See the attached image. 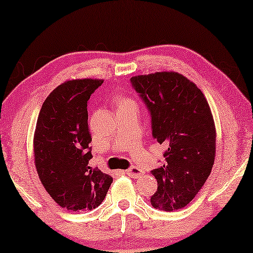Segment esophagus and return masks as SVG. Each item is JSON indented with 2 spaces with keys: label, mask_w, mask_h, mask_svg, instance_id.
Here are the masks:
<instances>
[{
  "label": "esophagus",
  "mask_w": 253,
  "mask_h": 253,
  "mask_svg": "<svg viewBox=\"0 0 253 253\" xmlns=\"http://www.w3.org/2000/svg\"><path fill=\"white\" fill-rule=\"evenodd\" d=\"M125 172H126L127 175L133 176V177H139L140 175H143V171H141L140 169H139V168H136V167L129 168V169L125 171Z\"/></svg>",
  "instance_id": "1"
}]
</instances>
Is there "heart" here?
<instances>
[{
  "mask_svg": "<svg viewBox=\"0 0 253 253\" xmlns=\"http://www.w3.org/2000/svg\"><path fill=\"white\" fill-rule=\"evenodd\" d=\"M115 103H117V108H138V102L133 97L128 95H119L115 98Z\"/></svg>",
  "mask_w": 253,
  "mask_h": 253,
  "instance_id": "1",
  "label": "heart"
}]
</instances>
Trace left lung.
<instances>
[{"instance_id": "8db88e82", "label": "left lung", "mask_w": 253, "mask_h": 253, "mask_svg": "<svg viewBox=\"0 0 253 253\" xmlns=\"http://www.w3.org/2000/svg\"><path fill=\"white\" fill-rule=\"evenodd\" d=\"M152 118V135L167 146L162 167L152 171L158 183L151 205L161 211L185 207L211 175L215 161L216 129L201 89L175 71L130 78Z\"/></svg>"}]
</instances>
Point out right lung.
Returning a JSON list of instances; mask_svg holds the SVG:
<instances>
[{"label": "right lung", "mask_w": 253, "mask_h": 253, "mask_svg": "<svg viewBox=\"0 0 253 253\" xmlns=\"http://www.w3.org/2000/svg\"><path fill=\"white\" fill-rule=\"evenodd\" d=\"M103 80L78 78L58 85L40 109L33 136L34 164L42 184L68 211H91L107 195L113 177L89 167L91 134L88 100Z\"/></svg>", "instance_id": "right-lung-1"}]
</instances>
